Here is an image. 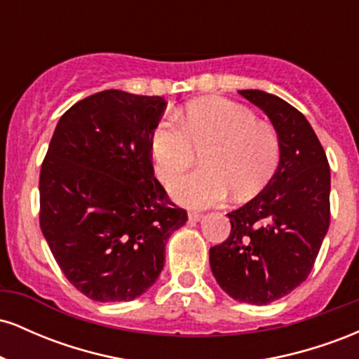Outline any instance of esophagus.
<instances>
[{"mask_svg": "<svg viewBox=\"0 0 359 359\" xmlns=\"http://www.w3.org/2000/svg\"><path fill=\"white\" fill-rule=\"evenodd\" d=\"M189 219H191V221H201V219H203V214L197 212V211H191V212H189Z\"/></svg>", "mask_w": 359, "mask_h": 359, "instance_id": "obj_1", "label": "esophagus"}]
</instances>
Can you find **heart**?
<instances>
[{
  "label": "heart",
  "instance_id": "1",
  "mask_svg": "<svg viewBox=\"0 0 359 359\" xmlns=\"http://www.w3.org/2000/svg\"><path fill=\"white\" fill-rule=\"evenodd\" d=\"M201 154L203 168L177 177L172 197L187 208H208L228 199H250L265 189L277 172L280 140L277 131L236 102L208 97L194 101L180 116L156 123L150 137L155 174L167 182Z\"/></svg>",
  "mask_w": 359,
  "mask_h": 359
}]
</instances>
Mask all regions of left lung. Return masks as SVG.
Returning a JSON list of instances; mask_svg holds the SVG:
<instances>
[{
  "label": "left lung",
  "instance_id": "1",
  "mask_svg": "<svg viewBox=\"0 0 359 359\" xmlns=\"http://www.w3.org/2000/svg\"><path fill=\"white\" fill-rule=\"evenodd\" d=\"M238 93L270 118L280 162L265 189L228 214L231 233L209 250V263L229 297L266 306L306 282L314 266L331 219V172L299 109L265 90Z\"/></svg>",
  "mask_w": 359,
  "mask_h": 359
}]
</instances>
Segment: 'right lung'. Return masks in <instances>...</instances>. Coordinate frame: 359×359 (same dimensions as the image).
Masks as SVG:
<instances>
[{"instance_id":"right-lung-1","label":"right lung","mask_w":359,"mask_h":359,"mask_svg":"<svg viewBox=\"0 0 359 359\" xmlns=\"http://www.w3.org/2000/svg\"><path fill=\"white\" fill-rule=\"evenodd\" d=\"M167 101L108 89L65 111L40 170V228L57 265L97 302L133 300L187 212L155 179L150 137Z\"/></svg>"}]
</instances>
